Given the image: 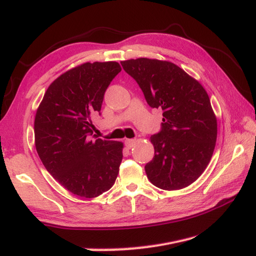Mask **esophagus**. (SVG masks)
Instances as JSON below:
<instances>
[{"label": "esophagus", "instance_id": "1", "mask_svg": "<svg viewBox=\"0 0 256 256\" xmlns=\"http://www.w3.org/2000/svg\"><path fill=\"white\" fill-rule=\"evenodd\" d=\"M136 142V138H127V140L125 141V145H126V147H127L128 150H130V148H132V147L134 146Z\"/></svg>", "mask_w": 256, "mask_h": 256}]
</instances>
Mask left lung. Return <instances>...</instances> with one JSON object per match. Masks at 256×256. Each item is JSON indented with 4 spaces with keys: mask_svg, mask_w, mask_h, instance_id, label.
<instances>
[{
    "mask_svg": "<svg viewBox=\"0 0 256 256\" xmlns=\"http://www.w3.org/2000/svg\"><path fill=\"white\" fill-rule=\"evenodd\" d=\"M120 64L140 85L147 104L164 112L161 131L150 138L154 156L145 166L147 178L168 191L188 187L205 171L216 141L218 125L207 92L168 60L140 58Z\"/></svg>",
    "mask_w": 256,
    "mask_h": 256,
    "instance_id": "left-lung-1",
    "label": "left lung"
}]
</instances>
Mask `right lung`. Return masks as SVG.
<instances>
[{
    "mask_svg": "<svg viewBox=\"0 0 256 256\" xmlns=\"http://www.w3.org/2000/svg\"><path fill=\"white\" fill-rule=\"evenodd\" d=\"M122 70L118 62L83 63L54 80L34 122L35 147L47 171L72 194L94 198L111 189L124 144L92 138V116L104 92Z\"/></svg>",
    "mask_w": 256,
    "mask_h": 256,
    "instance_id": "obj_1",
    "label": "right lung"
}]
</instances>
